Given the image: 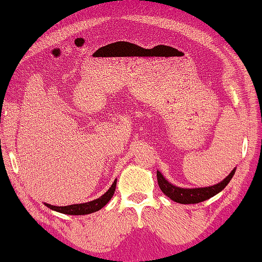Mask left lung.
<instances>
[{
  "instance_id": "left-lung-1",
  "label": "left lung",
  "mask_w": 262,
  "mask_h": 262,
  "mask_svg": "<svg viewBox=\"0 0 262 262\" xmlns=\"http://www.w3.org/2000/svg\"><path fill=\"white\" fill-rule=\"evenodd\" d=\"M235 172V169L232 170V172L228 175L224 181H221L217 185H214L211 187H203V188H180L171 185L170 182L164 179L159 171H157L158 177V185H159L161 192L166 196H169L173 202L180 203V204H196V203L204 202V200L211 198L221 192L226 186L228 185L232 177H233Z\"/></svg>"
}]
</instances>
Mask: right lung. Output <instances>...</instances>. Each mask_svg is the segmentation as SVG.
Listing matches in <instances>:
<instances>
[{
	"label": "right lung",
	"instance_id": "1",
	"mask_svg": "<svg viewBox=\"0 0 262 262\" xmlns=\"http://www.w3.org/2000/svg\"><path fill=\"white\" fill-rule=\"evenodd\" d=\"M115 187H116V180L113 182L111 188L106 190V192L102 196H99L98 199L92 200V202L83 203V204H73V205H67V206H54V205L47 204V203H45V204H46L47 208L52 209V210H54V211L62 212V214H67V215L92 214V212L101 210L103 206H104L106 203L112 199V196L115 192Z\"/></svg>",
	"mask_w": 262,
	"mask_h": 262
}]
</instances>
